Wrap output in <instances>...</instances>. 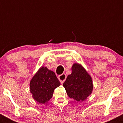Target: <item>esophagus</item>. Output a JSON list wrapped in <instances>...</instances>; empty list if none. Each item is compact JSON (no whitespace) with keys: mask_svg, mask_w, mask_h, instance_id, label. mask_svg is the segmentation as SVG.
I'll return each instance as SVG.
<instances>
[{"mask_svg":"<svg viewBox=\"0 0 123 123\" xmlns=\"http://www.w3.org/2000/svg\"><path fill=\"white\" fill-rule=\"evenodd\" d=\"M66 76L65 73H63V74H61V75L58 76V79L60 80V81L61 83L64 82L65 80H66Z\"/></svg>","mask_w":123,"mask_h":123,"instance_id":"obj_1","label":"esophagus"}]
</instances>
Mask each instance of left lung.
<instances>
[{
  "instance_id": "8db88e82",
  "label": "left lung",
  "mask_w": 123,
  "mask_h": 123,
  "mask_svg": "<svg viewBox=\"0 0 123 123\" xmlns=\"http://www.w3.org/2000/svg\"><path fill=\"white\" fill-rule=\"evenodd\" d=\"M63 86L69 98L77 102H83L92 92V77L82 65L74 63L71 74L67 76Z\"/></svg>"
}]
</instances>
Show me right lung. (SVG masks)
Here are the masks:
<instances>
[{
	"label": "right lung",
	"mask_w": 123,
	"mask_h": 123,
	"mask_svg": "<svg viewBox=\"0 0 123 123\" xmlns=\"http://www.w3.org/2000/svg\"><path fill=\"white\" fill-rule=\"evenodd\" d=\"M61 85L55 73L46 66H41L31 79L29 86L33 99L39 104L50 101L55 88Z\"/></svg>",
	"instance_id": "obj_1"
}]
</instances>
